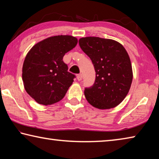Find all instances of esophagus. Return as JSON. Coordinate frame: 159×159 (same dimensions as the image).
<instances>
[{
    "label": "esophagus",
    "instance_id": "obj_1",
    "mask_svg": "<svg viewBox=\"0 0 159 159\" xmlns=\"http://www.w3.org/2000/svg\"><path fill=\"white\" fill-rule=\"evenodd\" d=\"M82 79H83V75L81 74L77 75V80H79V81H80V80H82Z\"/></svg>",
    "mask_w": 159,
    "mask_h": 159
}]
</instances>
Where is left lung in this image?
Here are the masks:
<instances>
[{"label":"left lung","mask_w":159,"mask_h":159,"mask_svg":"<svg viewBox=\"0 0 159 159\" xmlns=\"http://www.w3.org/2000/svg\"><path fill=\"white\" fill-rule=\"evenodd\" d=\"M79 43L92 60L96 72L95 83L84 90L87 101L99 109L118 106L128 95L133 80L127 51L112 39L90 36L81 38Z\"/></svg>","instance_id":"left-lung-1"}]
</instances>
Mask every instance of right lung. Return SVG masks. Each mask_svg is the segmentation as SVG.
<instances>
[{
  "instance_id": "obj_1",
  "label": "right lung",
  "mask_w": 159,
  "mask_h": 159,
  "mask_svg": "<svg viewBox=\"0 0 159 159\" xmlns=\"http://www.w3.org/2000/svg\"><path fill=\"white\" fill-rule=\"evenodd\" d=\"M76 37L51 36L36 43L29 51L22 67L25 88L35 101L50 105L65 96L75 75L68 71L63 57L77 45Z\"/></svg>"
}]
</instances>
